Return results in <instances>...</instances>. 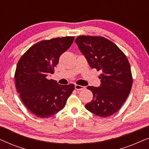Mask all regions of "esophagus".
<instances>
[{"label":"esophagus","instance_id":"obj_1","mask_svg":"<svg viewBox=\"0 0 149 149\" xmlns=\"http://www.w3.org/2000/svg\"><path fill=\"white\" fill-rule=\"evenodd\" d=\"M74 87L77 90H83V89H85L84 86H82V85H75Z\"/></svg>","mask_w":149,"mask_h":149}]
</instances>
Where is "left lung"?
Here are the masks:
<instances>
[{"label":"left lung","mask_w":149,"mask_h":149,"mask_svg":"<svg viewBox=\"0 0 149 149\" xmlns=\"http://www.w3.org/2000/svg\"><path fill=\"white\" fill-rule=\"evenodd\" d=\"M74 42L91 68L102 71L100 85L87 87L93 97L85 109L101 117L113 115L121 109L132 89L127 58L115 43L102 36H79Z\"/></svg>","instance_id":"8db88e82"}]
</instances>
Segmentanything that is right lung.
<instances>
[{
  "instance_id": "obj_1",
  "label": "right lung",
  "mask_w": 149,
  "mask_h": 149,
  "mask_svg": "<svg viewBox=\"0 0 149 149\" xmlns=\"http://www.w3.org/2000/svg\"><path fill=\"white\" fill-rule=\"evenodd\" d=\"M74 36L42 40L32 45L19 59L15 73L17 93L34 115L49 118L64 109L74 85H60L47 78L54 73L59 58L72 44Z\"/></svg>"
}]
</instances>
